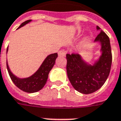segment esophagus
<instances>
[{"instance_id": "obj_1", "label": "esophagus", "mask_w": 121, "mask_h": 121, "mask_svg": "<svg viewBox=\"0 0 121 121\" xmlns=\"http://www.w3.org/2000/svg\"><path fill=\"white\" fill-rule=\"evenodd\" d=\"M66 54L65 52V50H60L59 52H58V56H65Z\"/></svg>"}]
</instances>
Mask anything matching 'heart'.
<instances>
[{
    "label": "heart",
    "instance_id": "heart-1",
    "mask_svg": "<svg viewBox=\"0 0 121 121\" xmlns=\"http://www.w3.org/2000/svg\"><path fill=\"white\" fill-rule=\"evenodd\" d=\"M80 35V34H79ZM89 37H85V39H84V43H87L88 42V41H89Z\"/></svg>",
    "mask_w": 121,
    "mask_h": 121
}]
</instances>
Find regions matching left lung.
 Masks as SVG:
<instances>
[{
    "label": "left lung",
    "instance_id": "obj_1",
    "mask_svg": "<svg viewBox=\"0 0 121 121\" xmlns=\"http://www.w3.org/2000/svg\"><path fill=\"white\" fill-rule=\"evenodd\" d=\"M96 30L100 33L94 42L100 45L101 54L93 63L89 64L79 54L66 55L69 80L75 90L83 94H91L100 89L106 81L112 66L109 37L98 26Z\"/></svg>",
    "mask_w": 121,
    "mask_h": 121
}]
</instances>
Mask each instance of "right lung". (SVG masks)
<instances>
[{
  "mask_svg": "<svg viewBox=\"0 0 121 121\" xmlns=\"http://www.w3.org/2000/svg\"><path fill=\"white\" fill-rule=\"evenodd\" d=\"M31 21L32 20L26 21L25 22H22L17 29L24 26L25 25ZM8 47L7 48L6 53L8 52ZM57 58H58L57 53L51 54L48 56L45 59V60L43 61V62L39 68L37 69V71L34 74H33L32 76L27 78H21L14 75L12 73V71H10L8 64V61H6L7 69L12 82L18 88L29 93H35L40 91L45 86V84L47 81L48 74L51 71V69H52L53 66L54 65L56 60Z\"/></svg>",
  "mask_w": 121,
  "mask_h": 121,
  "instance_id": "right-lung-1",
  "label": "right lung"
}]
</instances>
